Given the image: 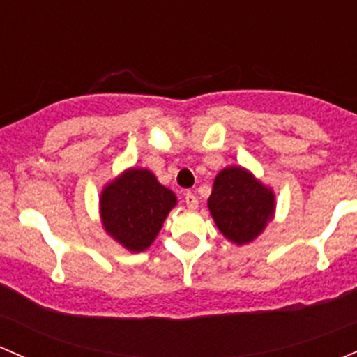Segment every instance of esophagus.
<instances>
[{"label":"esophagus","mask_w":357,"mask_h":357,"mask_svg":"<svg viewBox=\"0 0 357 357\" xmlns=\"http://www.w3.org/2000/svg\"><path fill=\"white\" fill-rule=\"evenodd\" d=\"M185 204H187V208H189V209H196L197 204H199V201H197L196 194L185 192Z\"/></svg>","instance_id":"1"}]
</instances>
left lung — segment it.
<instances>
[{
	"label": "left lung",
	"instance_id": "obj_1",
	"mask_svg": "<svg viewBox=\"0 0 357 357\" xmlns=\"http://www.w3.org/2000/svg\"><path fill=\"white\" fill-rule=\"evenodd\" d=\"M208 208L218 230L234 244L255 241L275 213V194L242 167L216 175Z\"/></svg>",
	"mask_w": 357,
	"mask_h": 357
}]
</instances>
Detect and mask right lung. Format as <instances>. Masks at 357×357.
I'll return each mask as SVG.
<instances>
[{"label": "right lung", "instance_id": "add662e5", "mask_svg": "<svg viewBox=\"0 0 357 357\" xmlns=\"http://www.w3.org/2000/svg\"><path fill=\"white\" fill-rule=\"evenodd\" d=\"M175 204V194L146 168L125 170L99 197L102 227L132 252H141L153 244Z\"/></svg>", "mask_w": 357, "mask_h": 357}]
</instances>
